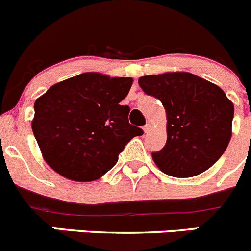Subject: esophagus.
Instances as JSON below:
<instances>
[{
	"mask_svg": "<svg viewBox=\"0 0 251 251\" xmlns=\"http://www.w3.org/2000/svg\"><path fill=\"white\" fill-rule=\"evenodd\" d=\"M150 128H151V125H150V124L147 123L146 125L144 126V131H145V132H149V131H150Z\"/></svg>",
	"mask_w": 251,
	"mask_h": 251,
	"instance_id": "1",
	"label": "esophagus"
}]
</instances>
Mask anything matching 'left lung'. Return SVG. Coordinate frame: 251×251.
I'll list each match as a JSON object with an SVG mask.
<instances>
[{
	"mask_svg": "<svg viewBox=\"0 0 251 251\" xmlns=\"http://www.w3.org/2000/svg\"><path fill=\"white\" fill-rule=\"evenodd\" d=\"M142 90L162 102L167 141L152 158L162 172L187 178L212 167L228 147L234 105L215 84L191 73L139 79Z\"/></svg>",
	"mask_w": 251,
	"mask_h": 251,
	"instance_id": "left-lung-1",
	"label": "left lung"
}]
</instances>
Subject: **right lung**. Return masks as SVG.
<instances>
[{"label":"right lung","mask_w":251,"mask_h":251,"mask_svg":"<svg viewBox=\"0 0 251 251\" xmlns=\"http://www.w3.org/2000/svg\"><path fill=\"white\" fill-rule=\"evenodd\" d=\"M131 78L84 73L50 86L34 102L32 130L46 162L68 179L90 182L118 162L119 154L142 128L128 123L120 101Z\"/></svg>","instance_id":"right-lung-1"}]
</instances>
